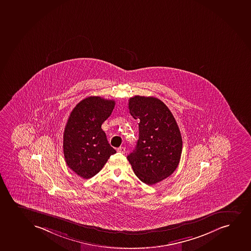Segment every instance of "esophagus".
<instances>
[{"label":"esophagus","mask_w":251,"mask_h":251,"mask_svg":"<svg viewBox=\"0 0 251 251\" xmlns=\"http://www.w3.org/2000/svg\"><path fill=\"white\" fill-rule=\"evenodd\" d=\"M118 151L120 153H124L126 152V149H125V147H119L118 149Z\"/></svg>","instance_id":"1"}]
</instances>
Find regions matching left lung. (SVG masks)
<instances>
[{"mask_svg":"<svg viewBox=\"0 0 251 251\" xmlns=\"http://www.w3.org/2000/svg\"><path fill=\"white\" fill-rule=\"evenodd\" d=\"M128 109L139 119V139L127 155L134 173L142 182L153 185L173 174L180 162L182 139L174 116L158 98L135 96Z\"/></svg>","mask_w":251,"mask_h":251,"instance_id":"8db88e82","label":"left lung"}]
</instances>
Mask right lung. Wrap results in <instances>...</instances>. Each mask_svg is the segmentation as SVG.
<instances>
[{
    "label": "right lung",
    "instance_id": "1",
    "mask_svg": "<svg viewBox=\"0 0 251 251\" xmlns=\"http://www.w3.org/2000/svg\"><path fill=\"white\" fill-rule=\"evenodd\" d=\"M114 106L113 100L89 97L77 104L69 117L63 138L65 162L84 179L98 174L116 153L101 129Z\"/></svg>",
    "mask_w": 251,
    "mask_h": 251
}]
</instances>
